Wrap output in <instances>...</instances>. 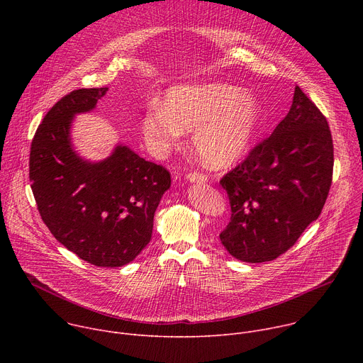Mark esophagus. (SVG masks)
Returning a JSON list of instances; mask_svg holds the SVG:
<instances>
[{
    "instance_id": "34e87169",
    "label": "esophagus",
    "mask_w": 363,
    "mask_h": 363,
    "mask_svg": "<svg viewBox=\"0 0 363 363\" xmlns=\"http://www.w3.org/2000/svg\"><path fill=\"white\" fill-rule=\"evenodd\" d=\"M186 179L191 182V184H205L206 181H208V178H206L205 175L202 174H196V172H191L186 175Z\"/></svg>"
}]
</instances>
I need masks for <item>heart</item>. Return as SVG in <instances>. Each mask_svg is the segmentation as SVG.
<instances>
[{
	"label": "heart",
	"instance_id": "1",
	"mask_svg": "<svg viewBox=\"0 0 363 363\" xmlns=\"http://www.w3.org/2000/svg\"><path fill=\"white\" fill-rule=\"evenodd\" d=\"M262 121L257 97L225 83L181 84L165 94V106L152 103L142 118L149 149L165 153L184 132H192V149L199 161L214 169L240 161Z\"/></svg>",
	"mask_w": 363,
	"mask_h": 363
}]
</instances>
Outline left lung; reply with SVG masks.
Returning <instances> with one entry per match:
<instances>
[{
    "label": "left lung",
    "mask_w": 363,
    "mask_h": 363,
    "mask_svg": "<svg viewBox=\"0 0 363 363\" xmlns=\"http://www.w3.org/2000/svg\"><path fill=\"white\" fill-rule=\"evenodd\" d=\"M333 174L326 118L298 86L286 118L220 184L231 221L220 234L225 250L245 263L272 262L318 220Z\"/></svg>",
    "instance_id": "left-lung-1"
}]
</instances>
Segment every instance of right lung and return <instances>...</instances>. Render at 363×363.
Segmentation results:
<instances>
[{"label":"right lung","mask_w":363,"mask_h":363,"mask_svg":"<svg viewBox=\"0 0 363 363\" xmlns=\"http://www.w3.org/2000/svg\"><path fill=\"white\" fill-rule=\"evenodd\" d=\"M106 91L74 90L47 112L31 142L30 181L41 220L59 242L93 266L122 267L150 241L171 174L122 143L99 162L74 150V116L91 112Z\"/></svg>","instance_id":"right-lung-1"}]
</instances>
